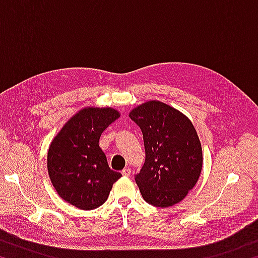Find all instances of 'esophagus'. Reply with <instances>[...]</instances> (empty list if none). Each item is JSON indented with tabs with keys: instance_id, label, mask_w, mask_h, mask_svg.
I'll return each mask as SVG.
<instances>
[{
	"instance_id": "34e87169",
	"label": "esophagus",
	"mask_w": 258,
	"mask_h": 258,
	"mask_svg": "<svg viewBox=\"0 0 258 258\" xmlns=\"http://www.w3.org/2000/svg\"><path fill=\"white\" fill-rule=\"evenodd\" d=\"M131 168H128V167H126V168H124L123 171H121V174H123L124 176H131Z\"/></svg>"
}]
</instances>
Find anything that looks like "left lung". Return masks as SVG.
Returning <instances> with one entry per match:
<instances>
[{"label": "left lung", "instance_id": "1", "mask_svg": "<svg viewBox=\"0 0 258 258\" xmlns=\"http://www.w3.org/2000/svg\"><path fill=\"white\" fill-rule=\"evenodd\" d=\"M141 130L146 160L135 182L143 199L169 207L185 198L203 167L198 134L187 117L160 101H149L130 112Z\"/></svg>", "mask_w": 258, "mask_h": 258}]
</instances>
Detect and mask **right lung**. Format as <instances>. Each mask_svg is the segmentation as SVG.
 Listing matches in <instances>:
<instances>
[{
  "label": "right lung",
  "mask_w": 258,
  "mask_h": 258,
  "mask_svg": "<svg viewBox=\"0 0 258 258\" xmlns=\"http://www.w3.org/2000/svg\"><path fill=\"white\" fill-rule=\"evenodd\" d=\"M119 117L112 108H84L69 119L47 152V171L58 195L80 209L101 206L121 174L110 169L99 147L104 130Z\"/></svg>",
  "instance_id": "right-lung-1"
}]
</instances>
